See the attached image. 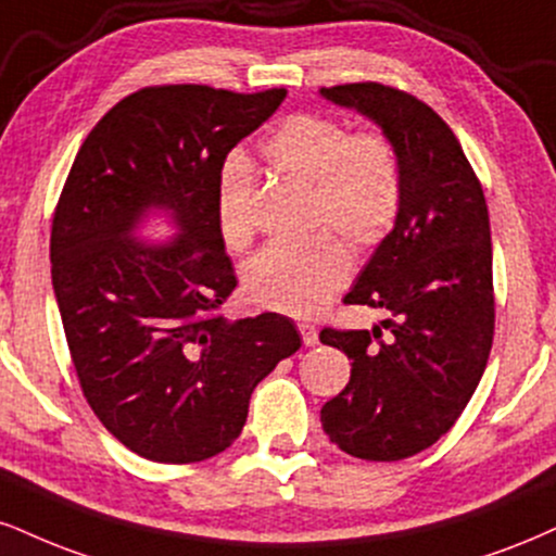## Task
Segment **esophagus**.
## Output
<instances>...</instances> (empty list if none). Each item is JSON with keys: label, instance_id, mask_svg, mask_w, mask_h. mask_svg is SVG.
Segmentation results:
<instances>
[{"label": "esophagus", "instance_id": "esophagus-1", "mask_svg": "<svg viewBox=\"0 0 556 556\" xmlns=\"http://www.w3.org/2000/svg\"><path fill=\"white\" fill-rule=\"evenodd\" d=\"M298 329H300V333H303V344L305 346H316L318 344V329L313 324H298Z\"/></svg>", "mask_w": 556, "mask_h": 556}]
</instances>
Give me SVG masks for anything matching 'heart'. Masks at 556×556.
I'll return each instance as SVG.
<instances>
[{
    "label": "heart",
    "instance_id": "1",
    "mask_svg": "<svg viewBox=\"0 0 556 556\" xmlns=\"http://www.w3.org/2000/svg\"><path fill=\"white\" fill-rule=\"evenodd\" d=\"M279 178L311 186V225L333 227L354 249H370L393 227L401 173L391 142L380 134H352L339 118L298 113L261 144ZM219 236L245 249L253 236V173L240 160L225 165L217 189ZM350 277V253L331 232L303 243H271L243 271L253 305L290 316H313Z\"/></svg>",
    "mask_w": 556,
    "mask_h": 556
}]
</instances>
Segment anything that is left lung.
Returning <instances> with one entry per match:
<instances>
[{
    "instance_id": "obj_1",
    "label": "left lung",
    "mask_w": 556,
    "mask_h": 556,
    "mask_svg": "<svg viewBox=\"0 0 556 556\" xmlns=\"http://www.w3.org/2000/svg\"><path fill=\"white\" fill-rule=\"evenodd\" d=\"M365 116L399 160L401 202L344 303L396 320L372 331H320L352 359L350 383L320 425L354 458L401 460L438 443L477 391L492 350V236L484 191L456 134L422 100L378 83L320 87Z\"/></svg>"
}]
</instances>
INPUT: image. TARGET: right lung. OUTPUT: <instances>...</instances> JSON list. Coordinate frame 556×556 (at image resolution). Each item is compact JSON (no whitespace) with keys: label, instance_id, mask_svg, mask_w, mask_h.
I'll use <instances>...</instances> for the list:
<instances>
[{"label":"right lung","instance_id":"add662e5","mask_svg":"<svg viewBox=\"0 0 556 556\" xmlns=\"http://www.w3.org/2000/svg\"><path fill=\"white\" fill-rule=\"evenodd\" d=\"M287 90L147 87L79 147L51 227V282L87 404L113 438L157 464L223 453L253 388L300 350L287 316L230 320L238 279L217 225L227 152ZM155 218L168 241H144Z\"/></svg>","mask_w":556,"mask_h":556}]
</instances>
